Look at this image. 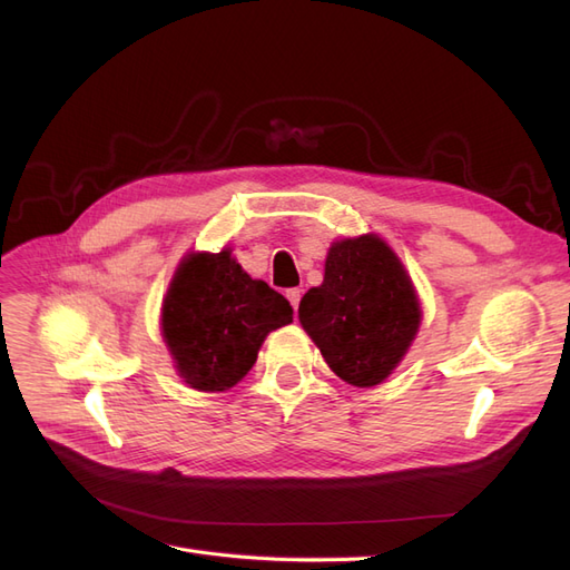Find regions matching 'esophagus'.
I'll list each match as a JSON object with an SVG mask.
<instances>
[{
    "label": "esophagus",
    "instance_id": "1",
    "mask_svg": "<svg viewBox=\"0 0 570 570\" xmlns=\"http://www.w3.org/2000/svg\"><path fill=\"white\" fill-rule=\"evenodd\" d=\"M285 297L289 299L292 308H295V314H297V306H299V299H302V289H297V287H292V289H287V292H285Z\"/></svg>",
    "mask_w": 570,
    "mask_h": 570
}]
</instances>
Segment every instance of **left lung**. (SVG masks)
<instances>
[{
    "instance_id": "obj_1",
    "label": "left lung",
    "mask_w": 570,
    "mask_h": 570,
    "mask_svg": "<svg viewBox=\"0 0 570 570\" xmlns=\"http://www.w3.org/2000/svg\"><path fill=\"white\" fill-rule=\"evenodd\" d=\"M419 292L381 235L344 237L325 275L299 302V323L325 364L354 387H375L400 366L421 327Z\"/></svg>"
}]
</instances>
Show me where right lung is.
Segmentation results:
<instances>
[{"label": "right lung", "instance_id": "add662e5", "mask_svg": "<svg viewBox=\"0 0 570 570\" xmlns=\"http://www.w3.org/2000/svg\"><path fill=\"white\" fill-rule=\"evenodd\" d=\"M292 323L289 302L233 258L189 252L183 256L161 306V335L183 383L199 392H226L254 366L271 331Z\"/></svg>", "mask_w": 570, "mask_h": 570}]
</instances>
